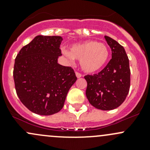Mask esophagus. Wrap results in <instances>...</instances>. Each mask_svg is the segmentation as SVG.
<instances>
[{
    "label": "esophagus",
    "instance_id": "1",
    "mask_svg": "<svg viewBox=\"0 0 150 150\" xmlns=\"http://www.w3.org/2000/svg\"><path fill=\"white\" fill-rule=\"evenodd\" d=\"M75 75H76V77L78 78H81V77H82V75H81V74L80 73V72H75Z\"/></svg>",
    "mask_w": 150,
    "mask_h": 150
}]
</instances>
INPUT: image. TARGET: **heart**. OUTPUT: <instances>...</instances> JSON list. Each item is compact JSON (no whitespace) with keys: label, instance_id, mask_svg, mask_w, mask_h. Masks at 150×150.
<instances>
[{"label":"heart","instance_id":"b5f03b06","mask_svg":"<svg viewBox=\"0 0 150 150\" xmlns=\"http://www.w3.org/2000/svg\"><path fill=\"white\" fill-rule=\"evenodd\" d=\"M63 54L69 59L79 60L83 71L93 73L103 68L108 61L110 51L102 43L88 40L72 45L69 51L64 50Z\"/></svg>","mask_w":150,"mask_h":150}]
</instances>
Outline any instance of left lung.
<instances>
[{
    "instance_id": "left-lung-1",
    "label": "left lung",
    "mask_w": 150,
    "mask_h": 150,
    "mask_svg": "<svg viewBox=\"0 0 150 150\" xmlns=\"http://www.w3.org/2000/svg\"><path fill=\"white\" fill-rule=\"evenodd\" d=\"M112 51V59L98 74L87 75L86 94L90 104L96 109L112 110L125 101L130 88L131 71L125 49L116 40L104 36Z\"/></svg>"
}]
</instances>
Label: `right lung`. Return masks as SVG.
<instances>
[{
	"instance_id": "obj_1",
	"label": "right lung",
	"mask_w": 150,
	"mask_h": 150,
	"mask_svg": "<svg viewBox=\"0 0 150 150\" xmlns=\"http://www.w3.org/2000/svg\"><path fill=\"white\" fill-rule=\"evenodd\" d=\"M61 36L38 35L15 59L13 80L18 97L33 112L57 113L64 106L69 88L76 81L70 67L58 63Z\"/></svg>"
}]
</instances>
